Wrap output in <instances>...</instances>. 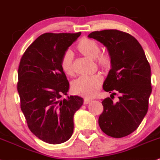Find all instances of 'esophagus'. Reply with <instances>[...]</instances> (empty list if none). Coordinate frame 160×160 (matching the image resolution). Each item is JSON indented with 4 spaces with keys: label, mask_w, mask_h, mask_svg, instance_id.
Listing matches in <instances>:
<instances>
[{
    "label": "esophagus",
    "mask_w": 160,
    "mask_h": 160,
    "mask_svg": "<svg viewBox=\"0 0 160 160\" xmlns=\"http://www.w3.org/2000/svg\"><path fill=\"white\" fill-rule=\"evenodd\" d=\"M92 101V99H89V98H85L84 99V103L85 105H87V104H88V103H90Z\"/></svg>",
    "instance_id": "1"
}]
</instances>
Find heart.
I'll list each match as a JSON object with an SVG mask.
<instances>
[{
    "instance_id": "obj_1",
    "label": "heart",
    "mask_w": 160,
    "mask_h": 160,
    "mask_svg": "<svg viewBox=\"0 0 160 160\" xmlns=\"http://www.w3.org/2000/svg\"><path fill=\"white\" fill-rule=\"evenodd\" d=\"M78 49L86 57L95 59L97 58V63L102 67H106L109 63V58L106 54H100V47L95 41L90 39H82L77 46ZM73 54L71 51H67L62 56L61 67L66 74L70 75L72 72ZM102 84V77L99 75H84L81 76L72 82V89L75 93L84 96L92 97L98 91Z\"/></svg>"
}]
</instances>
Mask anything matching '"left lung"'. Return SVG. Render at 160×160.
<instances>
[{
  "label": "left lung",
  "instance_id": "1",
  "mask_svg": "<svg viewBox=\"0 0 160 160\" xmlns=\"http://www.w3.org/2000/svg\"><path fill=\"white\" fill-rule=\"evenodd\" d=\"M101 42L108 50L111 69L102 88L111 94L119 93V100L103 99V112L99 125L104 133L122 138L134 132L143 121L151 94V71L138 40L118 30L92 32L88 36Z\"/></svg>",
  "mask_w": 160,
  "mask_h": 160
}]
</instances>
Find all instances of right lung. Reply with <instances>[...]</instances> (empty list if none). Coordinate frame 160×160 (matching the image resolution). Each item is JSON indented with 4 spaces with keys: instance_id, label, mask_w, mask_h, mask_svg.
<instances>
[{
    "instance_id": "add662e5",
    "label": "right lung",
    "mask_w": 160,
    "mask_h": 160,
    "mask_svg": "<svg viewBox=\"0 0 160 160\" xmlns=\"http://www.w3.org/2000/svg\"><path fill=\"white\" fill-rule=\"evenodd\" d=\"M80 35L81 32L44 33L21 59L17 84L21 109L30 130L46 143L61 144L71 138L74 114L83 105L78 96L61 98L69 88L61 58Z\"/></svg>"
}]
</instances>
